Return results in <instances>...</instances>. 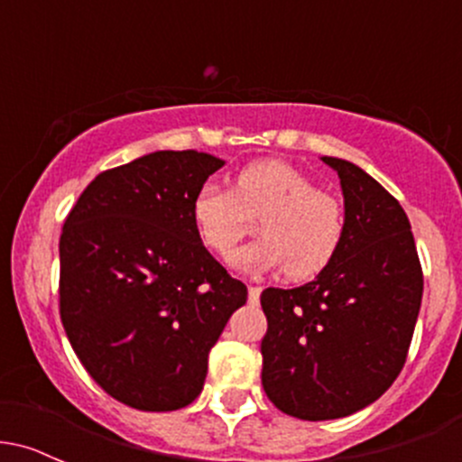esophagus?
Returning <instances> with one entry per match:
<instances>
[{
  "label": "esophagus",
  "mask_w": 462,
  "mask_h": 462,
  "mask_svg": "<svg viewBox=\"0 0 462 462\" xmlns=\"http://www.w3.org/2000/svg\"><path fill=\"white\" fill-rule=\"evenodd\" d=\"M259 296L261 288H256V285H250V288H247V299H250V303H259Z\"/></svg>",
  "instance_id": "esophagus-1"
}]
</instances>
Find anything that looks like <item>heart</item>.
Instances as JSON below:
<instances>
[{
  "label": "heart",
  "instance_id": "1",
  "mask_svg": "<svg viewBox=\"0 0 462 462\" xmlns=\"http://www.w3.org/2000/svg\"><path fill=\"white\" fill-rule=\"evenodd\" d=\"M247 217H259L261 239L227 256V263L244 274L285 270L296 281L317 276L332 263L346 235L341 203L279 159L245 166L232 190L206 183L192 199L194 232L217 254L230 252L245 235Z\"/></svg>",
  "mask_w": 462,
  "mask_h": 462
}]
</instances>
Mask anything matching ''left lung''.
Listing matches in <instances>:
<instances>
[{
  "mask_svg": "<svg viewBox=\"0 0 462 462\" xmlns=\"http://www.w3.org/2000/svg\"><path fill=\"white\" fill-rule=\"evenodd\" d=\"M341 179L346 235L300 288H268L261 305L265 394L303 420L343 419L378 401L405 365L423 272L401 203L356 163L320 157Z\"/></svg>",
  "mask_w": 462,
  "mask_h": 462,
  "instance_id": "1",
  "label": "left lung"
}]
</instances>
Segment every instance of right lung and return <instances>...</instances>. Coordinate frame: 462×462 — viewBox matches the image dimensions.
Segmentation results:
<instances>
[{"instance_id":"1","label":"right lung","mask_w":462,"mask_h":462,"mask_svg":"<svg viewBox=\"0 0 462 462\" xmlns=\"http://www.w3.org/2000/svg\"><path fill=\"white\" fill-rule=\"evenodd\" d=\"M223 166L197 150L143 154L95 177L61 230L68 341L86 372L134 410L190 405L208 352L247 300L190 218L194 194Z\"/></svg>"}]
</instances>
